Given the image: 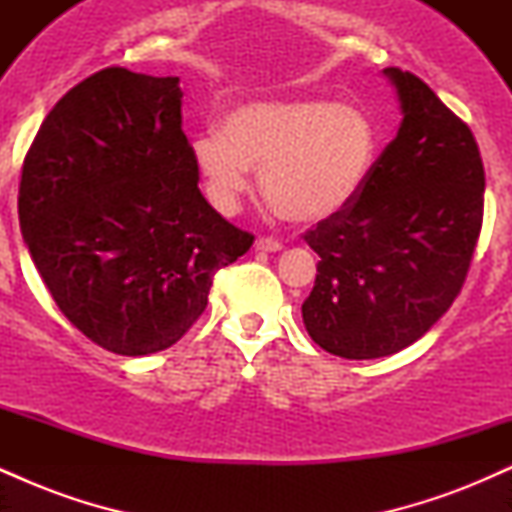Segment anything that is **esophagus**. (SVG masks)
<instances>
[{"mask_svg": "<svg viewBox=\"0 0 512 512\" xmlns=\"http://www.w3.org/2000/svg\"><path fill=\"white\" fill-rule=\"evenodd\" d=\"M255 250L257 252H279L281 243L274 238H257L255 240Z\"/></svg>", "mask_w": 512, "mask_h": 512, "instance_id": "obj_1", "label": "esophagus"}]
</instances>
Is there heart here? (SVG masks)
I'll return each mask as SVG.
<instances>
[{"mask_svg": "<svg viewBox=\"0 0 512 512\" xmlns=\"http://www.w3.org/2000/svg\"><path fill=\"white\" fill-rule=\"evenodd\" d=\"M380 129L363 108L293 96L236 105L190 142L209 202L236 211L260 170L262 197L281 219L317 226L342 216L366 192L380 156Z\"/></svg>", "mask_w": 512, "mask_h": 512, "instance_id": "b5f03b06", "label": "heart"}]
</instances>
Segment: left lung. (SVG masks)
<instances>
[{
    "mask_svg": "<svg viewBox=\"0 0 512 512\" xmlns=\"http://www.w3.org/2000/svg\"><path fill=\"white\" fill-rule=\"evenodd\" d=\"M402 122L361 199L317 223L320 255L303 325L334 356L397 354L448 313L484 216V163L474 134L419 76L383 69Z\"/></svg>",
    "mask_w": 512,
    "mask_h": 512,
    "instance_id": "1",
    "label": "left lung"
}]
</instances>
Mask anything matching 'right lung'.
I'll return each mask as SVG.
<instances>
[{"label": "right lung", "instance_id": "obj_1", "mask_svg": "<svg viewBox=\"0 0 512 512\" xmlns=\"http://www.w3.org/2000/svg\"><path fill=\"white\" fill-rule=\"evenodd\" d=\"M180 105L178 76L103 69L57 101L23 161L35 269L76 330L120 356L178 342L255 240L199 192Z\"/></svg>", "mask_w": 512, "mask_h": 512}]
</instances>
